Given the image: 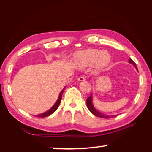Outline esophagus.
Instances as JSON below:
<instances>
[{
    "instance_id": "obj_1",
    "label": "esophagus",
    "mask_w": 152,
    "mask_h": 152,
    "mask_svg": "<svg viewBox=\"0 0 152 152\" xmlns=\"http://www.w3.org/2000/svg\"><path fill=\"white\" fill-rule=\"evenodd\" d=\"M77 80L79 81H84L85 80V77L83 76H80L79 78H78Z\"/></svg>"
}]
</instances>
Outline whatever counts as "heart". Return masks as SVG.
Listing matches in <instances>:
<instances>
[{
  "mask_svg": "<svg viewBox=\"0 0 152 152\" xmlns=\"http://www.w3.org/2000/svg\"><path fill=\"white\" fill-rule=\"evenodd\" d=\"M75 60L80 66H87L94 63L96 68H102L107 66L110 62V55L107 52L98 50L89 49L80 51L75 54Z\"/></svg>",
  "mask_w": 152,
  "mask_h": 152,
  "instance_id": "heart-1",
  "label": "heart"
}]
</instances>
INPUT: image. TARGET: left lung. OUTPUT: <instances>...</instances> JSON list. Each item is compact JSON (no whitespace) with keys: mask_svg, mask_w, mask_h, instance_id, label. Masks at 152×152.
I'll return each instance as SVG.
<instances>
[{"mask_svg":"<svg viewBox=\"0 0 152 152\" xmlns=\"http://www.w3.org/2000/svg\"><path fill=\"white\" fill-rule=\"evenodd\" d=\"M129 62L130 63L132 64L133 65H134V66L136 67V70H137V66H136V64L133 61L132 59L130 58L129 60ZM86 104H87V108L89 109V111L93 113V115H94L96 117H100V118H113L115 116H108V115H105L104 114H102V113H100L99 112H98L97 110H96L93 105V103H92V95H91L89 97H88L87 98V101H86Z\"/></svg>","mask_w":152,"mask_h":152,"instance_id":"obj_1","label":"left lung"}]
</instances>
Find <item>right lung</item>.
<instances>
[{
    "label": "right lung",
    "instance_id": "1",
    "mask_svg": "<svg viewBox=\"0 0 152 152\" xmlns=\"http://www.w3.org/2000/svg\"><path fill=\"white\" fill-rule=\"evenodd\" d=\"M65 87H64L63 89L61 91V93H60V94H59V98H58V100H57V102H56V103L54 104V105L53 106V107L51 108H50L49 110H48V112H45V113H42V114L37 115H35V117H40V118H41V117H42V118L46 117L50 115H51L52 113H53L55 111H56V110H57V108H58L59 104H60V103H61V98H62V94H63V93L64 90H65Z\"/></svg>",
    "mask_w": 152,
    "mask_h": 152
}]
</instances>
